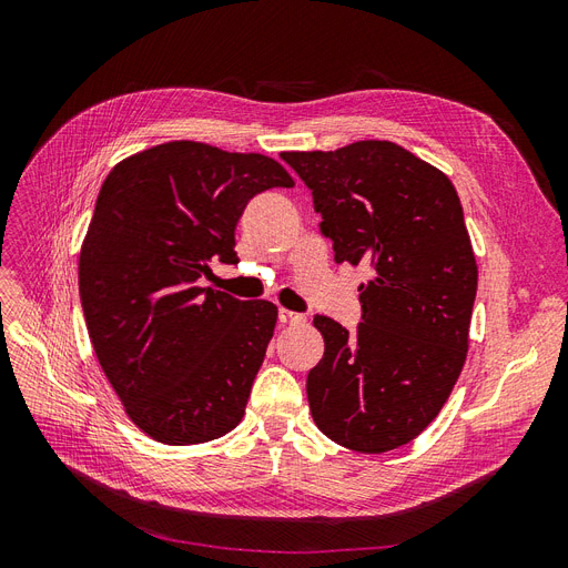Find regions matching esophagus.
<instances>
[{"mask_svg":"<svg viewBox=\"0 0 568 568\" xmlns=\"http://www.w3.org/2000/svg\"><path fill=\"white\" fill-rule=\"evenodd\" d=\"M280 322L282 324H303L305 322V315L303 313H294V311H280Z\"/></svg>","mask_w":568,"mask_h":568,"instance_id":"esophagus-1","label":"esophagus"}]
</instances>
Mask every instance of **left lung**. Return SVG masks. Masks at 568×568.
Returning <instances> with one entry per match:
<instances>
[{"label":"left lung","mask_w":568,"mask_h":568,"mask_svg":"<svg viewBox=\"0 0 568 568\" xmlns=\"http://www.w3.org/2000/svg\"><path fill=\"white\" fill-rule=\"evenodd\" d=\"M282 159L313 192L334 261L372 270L355 332L313 320L324 338L305 384L313 419L348 450H395L436 419L467 359L478 270L459 196L393 142Z\"/></svg>","instance_id":"left-lung-1"}]
</instances>
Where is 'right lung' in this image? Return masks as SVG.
<instances>
[{"label":"right lung","mask_w":568,"mask_h":568,"mask_svg":"<svg viewBox=\"0 0 568 568\" xmlns=\"http://www.w3.org/2000/svg\"><path fill=\"white\" fill-rule=\"evenodd\" d=\"M294 180L263 153L168 142L120 161L101 184L80 251V301L99 365L146 436L196 445L242 422L277 324L267 301L203 288L236 265L246 203Z\"/></svg>","instance_id":"right-lung-1"}]
</instances>
